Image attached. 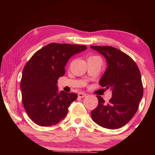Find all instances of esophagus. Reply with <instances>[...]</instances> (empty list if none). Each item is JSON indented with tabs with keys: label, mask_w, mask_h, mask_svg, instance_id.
Here are the masks:
<instances>
[{
	"label": "esophagus",
	"mask_w": 155,
	"mask_h": 155,
	"mask_svg": "<svg viewBox=\"0 0 155 155\" xmlns=\"http://www.w3.org/2000/svg\"><path fill=\"white\" fill-rule=\"evenodd\" d=\"M86 96V94L85 93H83V92H79L78 94V96L79 97V98H84Z\"/></svg>",
	"instance_id": "1"
}]
</instances>
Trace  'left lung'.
I'll use <instances>...</instances> for the list:
<instances>
[{"mask_svg": "<svg viewBox=\"0 0 155 155\" xmlns=\"http://www.w3.org/2000/svg\"><path fill=\"white\" fill-rule=\"evenodd\" d=\"M90 47L105 57L107 68L99 84L112 91L108 103L97 96L98 104L91 112V118L102 127L117 129L127 124L137 111L143 93L140 71L135 62L118 49Z\"/></svg>", "mask_w": 155, "mask_h": 155, "instance_id": "8db88e82", "label": "left lung"}]
</instances>
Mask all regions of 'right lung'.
Instances as JSON below:
<instances>
[{
	"label": "right lung",
	"mask_w": 155,
	"mask_h": 155,
	"mask_svg": "<svg viewBox=\"0 0 155 155\" xmlns=\"http://www.w3.org/2000/svg\"><path fill=\"white\" fill-rule=\"evenodd\" d=\"M86 49V46L51 43L37 51L25 65L20 81L22 103L35 124L51 127L66 116L78 95L59 91L57 80L65 74L70 57Z\"/></svg>",
	"instance_id": "add662e5"
}]
</instances>
